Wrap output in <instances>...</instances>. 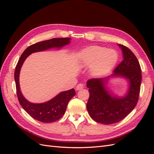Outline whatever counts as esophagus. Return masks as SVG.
Segmentation results:
<instances>
[{
  "mask_svg": "<svg viewBox=\"0 0 154 154\" xmlns=\"http://www.w3.org/2000/svg\"><path fill=\"white\" fill-rule=\"evenodd\" d=\"M83 88H84V85L82 84V83H80V84L77 85V86L76 87V91H80V90H82Z\"/></svg>",
  "mask_w": 154,
  "mask_h": 154,
  "instance_id": "esophagus-1",
  "label": "esophagus"
}]
</instances>
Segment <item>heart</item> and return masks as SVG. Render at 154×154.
Segmentation results:
<instances>
[{
    "instance_id": "1",
    "label": "heart",
    "mask_w": 154,
    "mask_h": 154,
    "mask_svg": "<svg viewBox=\"0 0 154 154\" xmlns=\"http://www.w3.org/2000/svg\"><path fill=\"white\" fill-rule=\"evenodd\" d=\"M82 66H91L93 76H101L110 72L118 60V54L112 49L99 46H91L79 53Z\"/></svg>"
}]
</instances>
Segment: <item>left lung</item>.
Segmentation results:
<instances>
[{
    "label": "left lung",
    "instance_id": "obj_1",
    "mask_svg": "<svg viewBox=\"0 0 154 154\" xmlns=\"http://www.w3.org/2000/svg\"><path fill=\"white\" fill-rule=\"evenodd\" d=\"M123 61L110 76L90 79L87 82L89 98L87 103L88 114L95 122L104 125L118 123L127 116L136 106L141 83V70L135 54L122 44ZM123 77L129 83L128 91L123 97L111 93L106 85L110 78Z\"/></svg>",
    "mask_w": 154,
    "mask_h": 154
}]
</instances>
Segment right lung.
Masks as SVG:
<instances>
[{"instance_id": "add662e5", "label": "right lung", "mask_w": 154, "mask_h": 154, "mask_svg": "<svg viewBox=\"0 0 154 154\" xmlns=\"http://www.w3.org/2000/svg\"><path fill=\"white\" fill-rule=\"evenodd\" d=\"M71 38H52L36 43L29 46L21 55L16 66L15 80L18 100L22 108L32 118L43 123L56 122L62 117L66 112L69 101L76 92L74 88L60 92L51 100L42 103H35L27 100L22 94L19 84L20 69L25 60L34 53L40 52L52 48L61 49L63 46L71 43Z\"/></svg>"}]
</instances>
